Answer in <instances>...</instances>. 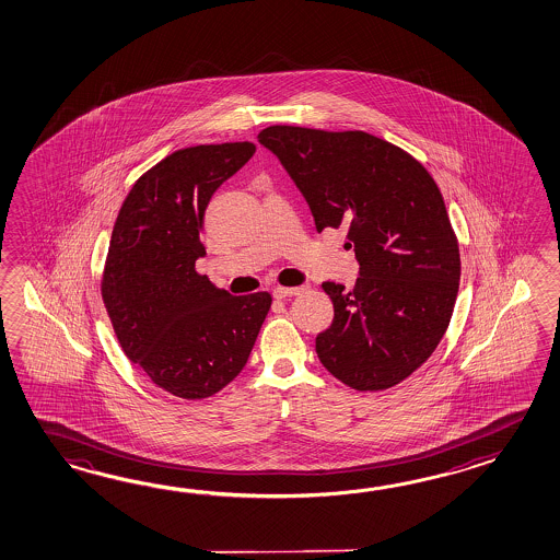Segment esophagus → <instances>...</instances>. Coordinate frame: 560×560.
Here are the masks:
<instances>
[{"label":"esophagus","instance_id":"esophagus-1","mask_svg":"<svg viewBox=\"0 0 560 560\" xmlns=\"http://www.w3.org/2000/svg\"><path fill=\"white\" fill-rule=\"evenodd\" d=\"M299 293H301V287H275L273 289L275 299L295 298Z\"/></svg>","mask_w":560,"mask_h":560}]
</instances>
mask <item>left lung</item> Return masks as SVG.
Returning a JSON list of instances; mask_svg holds the SVG:
<instances>
[{"label":"left lung","instance_id":"1","mask_svg":"<svg viewBox=\"0 0 560 560\" xmlns=\"http://www.w3.org/2000/svg\"><path fill=\"white\" fill-rule=\"evenodd\" d=\"M305 197L317 231L345 229L353 291L327 281L335 317L315 339L347 387H395L433 354L460 279L455 231L436 183L407 151L365 131L271 126L257 136Z\"/></svg>","mask_w":560,"mask_h":560}]
</instances>
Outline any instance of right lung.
Wrapping results in <instances>:
<instances>
[{"mask_svg": "<svg viewBox=\"0 0 560 560\" xmlns=\"http://www.w3.org/2000/svg\"><path fill=\"white\" fill-rule=\"evenodd\" d=\"M253 153L249 141L179 149L139 177L115 221L102 298L117 341L182 399L240 375L271 307L267 291L233 298L195 271L207 206Z\"/></svg>", "mask_w": 560, "mask_h": 560, "instance_id": "right-lung-1", "label": "right lung"}]
</instances>
